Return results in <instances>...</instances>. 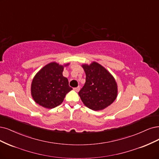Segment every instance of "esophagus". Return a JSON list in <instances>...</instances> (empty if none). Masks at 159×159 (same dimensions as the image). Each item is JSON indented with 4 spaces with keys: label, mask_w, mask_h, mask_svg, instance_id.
<instances>
[{
    "label": "esophagus",
    "mask_w": 159,
    "mask_h": 159,
    "mask_svg": "<svg viewBox=\"0 0 159 159\" xmlns=\"http://www.w3.org/2000/svg\"><path fill=\"white\" fill-rule=\"evenodd\" d=\"M80 87L78 86V87H75V88H74V90L75 91H76V92H78V91H80Z\"/></svg>",
    "instance_id": "obj_1"
}]
</instances>
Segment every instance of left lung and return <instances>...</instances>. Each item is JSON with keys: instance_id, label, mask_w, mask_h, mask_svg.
<instances>
[{"instance_id": "left-lung-1", "label": "left lung", "mask_w": 159, "mask_h": 159, "mask_svg": "<svg viewBox=\"0 0 159 159\" xmlns=\"http://www.w3.org/2000/svg\"><path fill=\"white\" fill-rule=\"evenodd\" d=\"M85 75L84 86L78 93L84 105L93 111H102L116 99L118 85L112 75L96 62L82 64Z\"/></svg>"}]
</instances>
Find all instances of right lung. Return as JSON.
Returning a JSON list of instances; mask_svg holds the SVG:
<instances>
[{"instance_id":"add662e5","label":"right lung","mask_w":159,"mask_h":159,"mask_svg":"<svg viewBox=\"0 0 159 159\" xmlns=\"http://www.w3.org/2000/svg\"><path fill=\"white\" fill-rule=\"evenodd\" d=\"M70 63L60 65L52 62L45 65L34 76L31 82L32 98L38 105L53 108L63 102L64 97L72 89L68 80L62 75L64 67Z\"/></svg>"}]
</instances>
